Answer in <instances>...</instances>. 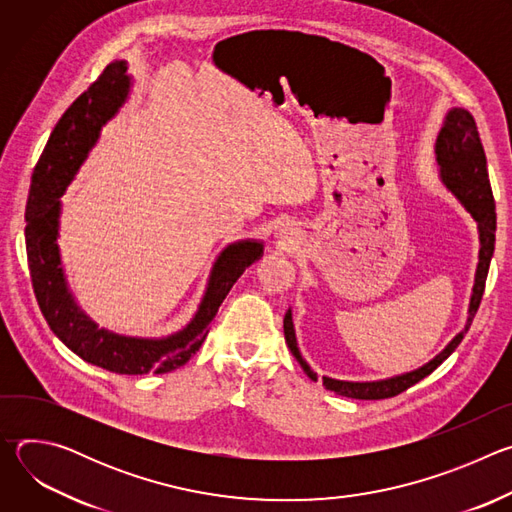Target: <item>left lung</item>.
I'll return each instance as SVG.
<instances>
[{
  "instance_id": "1",
  "label": "left lung",
  "mask_w": 512,
  "mask_h": 512,
  "mask_svg": "<svg viewBox=\"0 0 512 512\" xmlns=\"http://www.w3.org/2000/svg\"><path fill=\"white\" fill-rule=\"evenodd\" d=\"M435 160L437 166H440V178L444 186L464 204V208L472 214V218L478 225V239H480V251H478V267H476V277H474V287H472V298L468 306V320L466 326L460 334L452 338V342L431 358L423 367L397 375L391 379L383 381H367V383H352V381H338L330 377H322L324 387L328 391H334L336 395L350 397V399H389L395 397L427 375H431L440 364L458 348L462 342L464 334L470 330V324L478 312V306L482 302L484 294V285H486V275L490 267V259L494 253V239H496V206H494V196L488 180V170H486V154L482 148V141L478 135V127L474 117L462 109L454 107L448 111L444 127L440 129V135L435 139ZM283 334L285 342L291 350V354L296 356L300 362V367L304 373L312 379L318 381V375L310 369V364L302 358V352L298 348L296 340V330H294V320H291V310H287L283 318Z\"/></svg>"
}]
</instances>
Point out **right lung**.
<instances>
[{
  "instance_id": "add662e5",
  "label": "right lung",
  "mask_w": 512,
  "mask_h": 512,
  "mask_svg": "<svg viewBox=\"0 0 512 512\" xmlns=\"http://www.w3.org/2000/svg\"><path fill=\"white\" fill-rule=\"evenodd\" d=\"M131 87L127 62H111L72 103L34 168L26 204V251L32 287L50 330L83 360L117 375L172 373L196 354L223 300L247 267L263 257L261 241L231 243L216 257L204 298L186 328L166 338H131L99 328L72 298L60 251V196L99 139L101 127L125 103Z\"/></svg>"
}]
</instances>
